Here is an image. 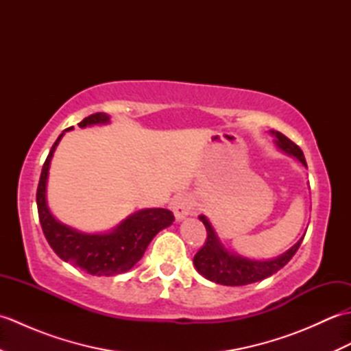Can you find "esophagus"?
I'll return each mask as SVG.
<instances>
[{
    "mask_svg": "<svg viewBox=\"0 0 351 351\" xmlns=\"http://www.w3.org/2000/svg\"><path fill=\"white\" fill-rule=\"evenodd\" d=\"M170 208H171V211H173V214H175V219L178 221H181V220H184L185 217H187V215L191 214V211H193V200H191L190 196H184V195L182 196H178V197H175L170 202Z\"/></svg>",
    "mask_w": 351,
    "mask_h": 351,
    "instance_id": "1",
    "label": "esophagus"
}]
</instances>
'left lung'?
Returning <instances> with one entry per match:
<instances>
[{
	"instance_id": "1",
	"label": "left lung",
	"mask_w": 351,
	"mask_h": 351,
	"mask_svg": "<svg viewBox=\"0 0 351 351\" xmlns=\"http://www.w3.org/2000/svg\"><path fill=\"white\" fill-rule=\"evenodd\" d=\"M270 134L274 137V145L280 152L289 156H294L297 161H300L303 166L308 169L306 160H304V155L299 146L293 143V141L287 138L279 131H270ZM199 220L205 225L208 238L204 247L195 255L193 264H195L196 270L202 274L205 279L226 287L249 285V283L259 282L263 279H267L268 276L278 273L280 268L285 267L289 263V259L295 255V252L299 250L304 237L303 235L300 240L285 253H282V255L273 259H252L226 249L206 215L200 214Z\"/></svg>"
}]
</instances>
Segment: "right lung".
<instances>
[{"mask_svg":"<svg viewBox=\"0 0 351 351\" xmlns=\"http://www.w3.org/2000/svg\"><path fill=\"white\" fill-rule=\"evenodd\" d=\"M107 123H110V116L107 113H95L78 125L80 128H86V126ZM71 130H73V126L64 130L58 136L42 167L36 195L42 230L52 250L64 263L78 267L92 276L122 274L138 263L154 237L161 229L170 226L175 221V217L171 211L164 210V208H146V210L131 214L111 230L99 234L83 232V230L58 221L48 206V176L52 155H54L64 132Z\"/></svg>","mask_w":351,"mask_h":351,"instance_id":"add662e5","label":"right lung"}]
</instances>
